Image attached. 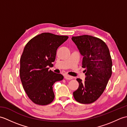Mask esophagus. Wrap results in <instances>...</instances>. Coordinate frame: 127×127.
<instances>
[{
  "label": "esophagus",
  "mask_w": 127,
  "mask_h": 127,
  "mask_svg": "<svg viewBox=\"0 0 127 127\" xmlns=\"http://www.w3.org/2000/svg\"><path fill=\"white\" fill-rule=\"evenodd\" d=\"M64 78H65L66 80H71V79H72V76H69V75H65V76H64Z\"/></svg>",
  "instance_id": "obj_1"
}]
</instances>
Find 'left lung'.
Segmentation results:
<instances>
[{"label":"left lung","instance_id":"1","mask_svg":"<svg viewBox=\"0 0 127 127\" xmlns=\"http://www.w3.org/2000/svg\"><path fill=\"white\" fill-rule=\"evenodd\" d=\"M71 39L83 57L82 67L86 68L85 80L76 79L79 86L73 95L80 103H92L104 92L111 76L112 62L109 48L102 40L88 35L72 36Z\"/></svg>","mask_w":127,"mask_h":127}]
</instances>
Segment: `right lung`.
<instances>
[{
  "instance_id": "right-lung-1",
  "label": "right lung",
  "mask_w": 127,
  "mask_h": 127,
  "mask_svg": "<svg viewBox=\"0 0 127 127\" xmlns=\"http://www.w3.org/2000/svg\"><path fill=\"white\" fill-rule=\"evenodd\" d=\"M68 39V36L43 33L29 40L20 58V79L24 90L34 103L46 105L55 98L53 85L63 79L48 66L56 59L58 48Z\"/></svg>"
}]
</instances>
